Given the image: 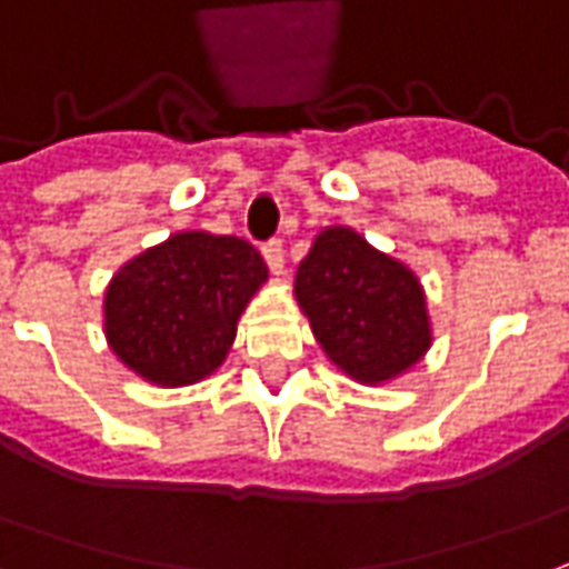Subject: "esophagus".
I'll return each mask as SVG.
<instances>
[{
	"mask_svg": "<svg viewBox=\"0 0 569 569\" xmlns=\"http://www.w3.org/2000/svg\"><path fill=\"white\" fill-rule=\"evenodd\" d=\"M261 252H264V261H268V268H271V271L280 277V273H283V268H286L283 243H280V240H271V243H264V249H261Z\"/></svg>",
	"mask_w": 569,
	"mask_h": 569,
	"instance_id": "1",
	"label": "esophagus"
}]
</instances>
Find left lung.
Wrapping results in <instances>:
<instances>
[{
    "mask_svg": "<svg viewBox=\"0 0 569 569\" xmlns=\"http://www.w3.org/2000/svg\"><path fill=\"white\" fill-rule=\"evenodd\" d=\"M298 308L336 367L381 385L416 367L431 348L419 277L353 228H326L296 273Z\"/></svg>",
    "mask_w": 569,
    "mask_h": 569,
    "instance_id": "left-lung-1",
    "label": "left lung"
}]
</instances>
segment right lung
<instances>
[{
  "label": "right lung",
  "mask_w": 569,
  "mask_h": 569,
  "mask_svg": "<svg viewBox=\"0 0 569 569\" xmlns=\"http://www.w3.org/2000/svg\"><path fill=\"white\" fill-rule=\"evenodd\" d=\"M264 280V258L240 237L172 233L126 261L107 286V345L141 379L193 385L224 363L237 320Z\"/></svg>",
  "instance_id": "1"
}]
</instances>
